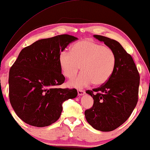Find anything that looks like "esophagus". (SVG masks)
<instances>
[{
    "label": "esophagus",
    "mask_w": 150,
    "mask_h": 150,
    "mask_svg": "<svg viewBox=\"0 0 150 150\" xmlns=\"http://www.w3.org/2000/svg\"><path fill=\"white\" fill-rule=\"evenodd\" d=\"M85 94V91H83V90H78V95L79 96H83Z\"/></svg>",
    "instance_id": "esophagus-1"
}]
</instances>
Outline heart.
<instances>
[{
  "label": "heart",
  "instance_id": "b5f03b06",
  "mask_svg": "<svg viewBox=\"0 0 150 150\" xmlns=\"http://www.w3.org/2000/svg\"><path fill=\"white\" fill-rule=\"evenodd\" d=\"M61 72L67 79L75 77L80 67L82 73L68 83L69 87L81 89L93 83L101 86L112 76L116 66L114 51L93 40H85L71 46L70 53L63 51L59 56Z\"/></svg>",
  "mask_w": 150,
  "mask_h": 150
}]
</instances>
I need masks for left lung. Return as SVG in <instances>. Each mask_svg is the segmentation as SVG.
Returning a JSON list of instances; mask_svg holds the SVG:
<instances>
[{
    "label": "left lung",
    "instance_id": "obj_1",
    "mask_svg": "<svg viewBox=\"0 0 150 150\" xmlns=\"http://www.w3.org/2000/svg\"><path fill=\"white\" fill-rule=\"evenodd\" d=\"M93 37L114 51L116 66L107 83L86 91L93 98V105L85 110V115L96 130L109 132L124 124L134 109L138 101L140 76L132 57L120 43L102 35Z\"/></svg>",
    "mask_w": 150,
    "mask_h": 150
}]
</instances>
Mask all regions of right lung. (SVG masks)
Wrapping results in <instances>:
<instances>
[{"label": "right lung", "instance_id": "obj_1", "mask_svg": "<svg viewBox=\"0 0 150 150\" xmlns=\"http://www.w3.org/2000/svg\"><path fill=\"white\" fill-rule=\"evenodd\" d=\"M77 38L64 34L42 39L24 48L9 71V100L21 120L33 126L57 122L63 102L75 98L76 89H61L65 81L59 64L60 53Z\"/></svg>", "mask_w": 150, "mask_h": 150}]
</instances>
